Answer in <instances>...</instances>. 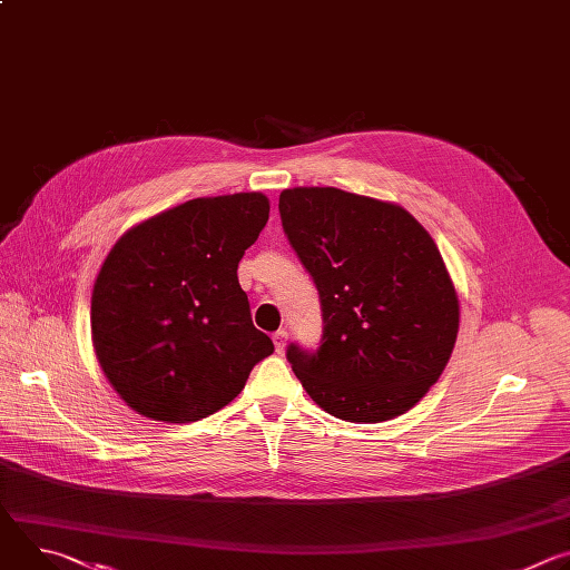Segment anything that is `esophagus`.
I'll return each instance as SVG.
<instances>
[{
  "label": "esophagus",
  "mask_w": 570,
  "mask_h": 570,
  "mask_svg": "<svg viewBox=\"0 0 570 570\" xmlns=\"http://www.w3.org/2000/svg\"><path fill=\"white\" fill-rule=\"evenodd\" d=\"M286 341H288V332L286 330H279L273 334V343H275V350L282 354L286 350Z\"/></svg>",
  "instance_id": "1"
}]
</instances>
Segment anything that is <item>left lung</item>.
<instances>
[{
    "label": "left lung",
    "instance_id": "8db88e82",
    "mask_svg": "<svg viewBox=\"0 0 570 570\" xmlns=\"http://www.w3.org/2000/svg\"><path fill=\"white\" fill-rule=\"evenodd\" d=\"M279 214L324 324L317 350L288 345L295 376L345 422L411 411L446 367L460 324L435 240L403 207L336 187L284 189Z\"/></svg>",
    "mask_w": 570,
    "mask_h": 570
}]
</instances>
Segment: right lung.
<instances>
[{
    "mask_svg": "<svg viewBox=\"0 0 570 570\" xmlns=\"http://www.w3.org/2000/svg\"><path fill=\"white\" fill-rule=\"evenodd\" d=\"M268 212L255 191L194 198L115 243L92 291V338L104 374L139 415H214L275 352L236 277Z\"/></svg>",
    "mask_w": 570,
    "mask_h": 570,
    "instance_id": "obj_1",
    "label": "right lung"
}]
</instances>
